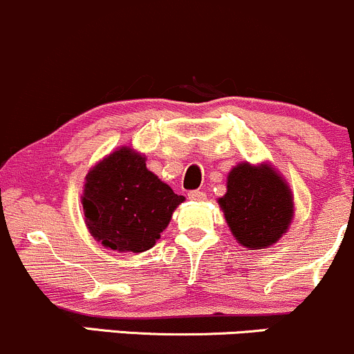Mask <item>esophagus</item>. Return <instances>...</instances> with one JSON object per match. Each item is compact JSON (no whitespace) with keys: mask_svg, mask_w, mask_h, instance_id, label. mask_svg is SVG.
Wrapping results in <instances>:
<instances>
[{"mask_svg":"<svg viewBox=\"0 0 354 354\" xmlns=\"http://www.w3.org/2000/svg\"><path fill=\"white\" fill-rule=\"evenodd\" d=\"M188 198L189 200H195V201H201L207 198V195H205V192H200V189H193V192L188 193Z\"/></svg>","mask_w":354,"mask_h":354,"instance_id":"34e87169","label":"esophagus"}]
</instances>
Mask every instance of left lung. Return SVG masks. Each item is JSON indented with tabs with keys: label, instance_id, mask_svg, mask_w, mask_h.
Segmentation results:
<instances>
[{
	"label": "left lung",
	"instance_id": "8db88e82",
	"mask_svg": "<svg viewBox=\"0 0 354 354\" xmlns=\"http://www.w3.org/2000/svg\"><path fill=\"white\" fill-rule=\"evenodd\" d=\"M228 227L247 248L274 245L289 228L292 195L270 166H235L228 174L227 195L218 200Z\"/></svg>",
	"mask_w": 354,
	"mask_h": 354
}]
</instances>
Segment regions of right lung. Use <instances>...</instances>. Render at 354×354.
<instances>
[{"label":"right lung","instance_id":"right-lung-1","mask_svg":"<svg viewBox=\"0 0 354 354\" xmlns=\"http://www.w3.org/2000/svg\"><path fill=\"white\" fill-rule=\"evenodd\" d=\"M185 196L146 168V158L120 147L85 176V223L104 247L119 252L149 250L168 227Z\"/></svg>","mask_w":354,"mask_h":354}]
</instances>
